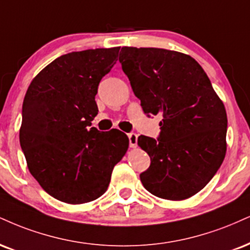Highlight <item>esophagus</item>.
Instances as JSON below:
<instances>
[{
    "mask_svg": "<svg viewBox=\"0 0 250 250\" xmlns=\"http://www.w3.org/2000/svg\"><path fill=\"white\" fill-rule=\"evenodd\" d=\"M128 137H129V146H130V148H136L138 135L135 133H131L128 135Z\"/></svg>",
    "mask_w": 250,
    "mask_h": 250,
    "instance_id": "34e87169",
    "label": "esophagus"
}]
</instances>
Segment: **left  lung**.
<instances>
[{"label": "left lung", "mask_w": 250, "mask_h": 250, "mask_svg": "<svg viewBox=\"0 0 250 250\" xmlns=\"http://www.w3.org/2000/svg\"><path fill=\"white\" fill-rule=\"evenodd\" d=\"M119 60L144 114L163 117L158 140L138 137L151 159L141 182L158 198L188 199L208 184L226 156L224 102L203 67L185 53L125 46Z\"/></svg>", "instance_id": "8db88e82"}]
</instances>
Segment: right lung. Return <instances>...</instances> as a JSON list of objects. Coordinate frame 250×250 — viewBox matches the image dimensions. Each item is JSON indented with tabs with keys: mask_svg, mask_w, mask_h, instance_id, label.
I'll return each instance as SVG.
<instances>
[{
	"mask_svg": "<svg viewBox=\"0 0 250 250\" xmlns=\"http://www.w3.org/2000/svg\"><path fill=\"white\" fill-rule=\"evenodd\" d=\"M120 47L64 55L32 79L24 96L20 143L30 173L51 197L79 205L107 191L129 138L91 127L95 95Z\"/></svg>",
	"mask_w": 250,
	"mask_h": 250,
	"instance_id": "obj_1",
	"label": "right lung"
}]
</instances>
